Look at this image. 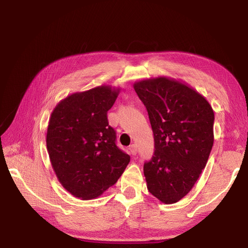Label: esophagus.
Listing matches in <instances>:
<instances>
[{
    "mask_svg": "<svg viewBox=\"0 0 248 248\" xmlns=\"http://www.w3.org/2000/svg\"><path fill=\"white\" fill-rule=\"evenodd\" d=\"M129 150H130V153L132 155H137L138 153V147L136 144H132L131 146H129Z\"/></svg>",
    "mask_w": 248,
    "mask_h": 248,
    "instance_id": "esophagus-1",
    "label": "esophagus"
}]
</instances>
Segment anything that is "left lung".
I'll list each match as a JSON object with an SVG mask.
<instances>
[{"label": "left lung", "instance_id": "left-lung-1", "mask_svg": "<svg viewBox=\"0 0 248 248\" xmlns=\"http://www.w3.org/2000/svg\"><path fill=\"white\" fill-rule=\"evenodd\" d=\"M133 88L154 134V154L144 164L147 188L164 204H174L206 167L214 141L213 109L196 90L172 78L144 79Z\"/></svg>", "mask_w": 248, "mask_h": 248}]
</instances>
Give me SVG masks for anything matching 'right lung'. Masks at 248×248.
<instances>
[{
    "label": "right lung",
    "instance_id": "obj_1",
    "mask_svg": "<svg viewBox=\"0 0 248 248\" xmlns=\"http://www.w3.org/2000/svg\"><path fill=\"white\" fill-rule=\"evenodd\" d=\"M119 89L101 86L66 97L52 110L46 147L57 178L72 196L99 197L121 177L130 156L116 145L108 111Z\"/></svg>",
    "mask_w": 248,
    "mask_h": 248
}]
</instances>
